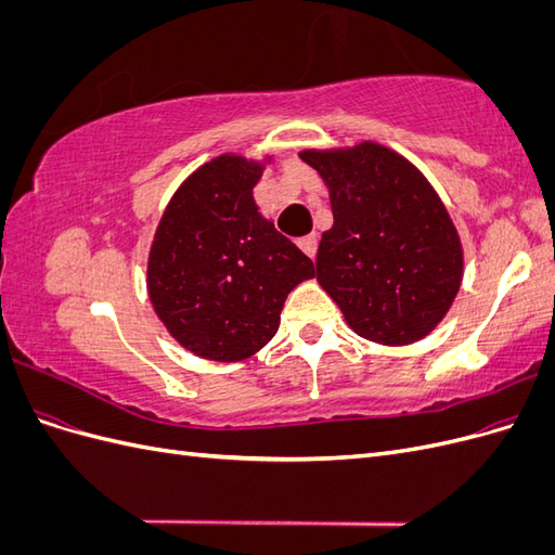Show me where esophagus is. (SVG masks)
Segmentation results:
<instances>
[{
	"label": "esophagus",
	"instance_id": "34e87169",
	"mask_svg": "<svg viewBox=\"0 0 555 555\" xmlns=\"http://www.w3.org/2000/svg\"><path fill=\"white\" fill-rule=\"evenodd\" d=\"M298 247L304 249L310 259H314V255H317V236H314V233H310V236H306V238H300Z\"/></svg>",
	"mask_w": 555,
	"mask_h": 555
}]
</instances>
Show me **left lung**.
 I'll use <instances>...</instances> for the list:
<instances>
[{
    "label": "left lung",
    "instance_id": "1",
    "mask_svg": "<svg viewBox=\"0 0 555 555\" xmlns=\"http://www.w3.org/2000/svg\"><path fill=\"white\" fill-rule=\"evenodd\" d=\"M322 176L333 227L317 249V282L361 338L412 345L438 326L463 280L459 231L438 192L375 141L304 150Z\"/></svg>",
    "mask_w": 555,
    "mask_h": 555
}]
</instances>
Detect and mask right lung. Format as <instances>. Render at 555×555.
Returning <instances> with one entry per match:
<instances>
[{
  "label": "right lung",
  "mask_w": 555,
  "mask_h": 555,
  "mask_svg": "<svg viewBox=\"0 0 555 555\" xmlns=\"http://www.w3.org/2000/svg\"><path fill=\"white\" fill-rule=\"evenodd\" d=\"M266 162L224 153L198 166L171 196L150 245V304L201 359L236 363L257 354L280 326L284 298L314 278L312 261L251 196Z\"/></svg>",
  "instance_id": "right-lung-1"
}]
</instances>
